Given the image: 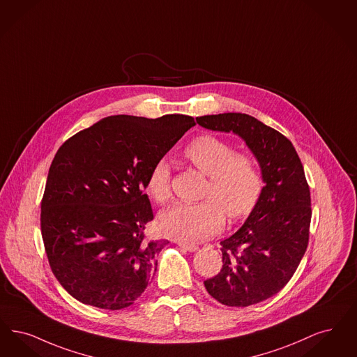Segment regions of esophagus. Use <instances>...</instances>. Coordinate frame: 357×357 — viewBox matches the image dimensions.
<instances>
[{
    "label": "esophagus",
    "instance_id": "34e87169",
    "mask_svg": "<svg viewBox=\"0 0 357 357\" xmlns=\"http://www.w3.org/2000/svg\"><path fill=\"white\" fill-rule=\"evenodd\" d=\"M178 245H181L182 248H185L187 251H197L199 248L197 244H191V243L178 242Z\"/></svg>",
    "mask_w": 357,
    "mask_h": 357
}]
</instances>
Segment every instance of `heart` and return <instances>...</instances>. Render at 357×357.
I'll list each match as a JSON object with an SVG mask.
<instances>
[{
    "instance_id": "b5f03b06",
    "label": "heart",
    "mask_w": 357,
    "mask_h": 357,
    "mask_svg": "<svg viewBox=\"0 0 357 357\" xmlns=\"http://www.w3.org/2000/svg\"><path fill=\"white\" fill-rule=\"evenodd\" d=\"M235 146L211 134H200L185 144L182 157L208 181L199 203H176L159 215L158 227L175 239L197 242L223 229L225 214L231 222L242 220L255 208L264 190L257 159L235 153ZM146 188L158 203L172 199L169 163L159 159L147 175Z\"/></svg>"
}]
</instances>
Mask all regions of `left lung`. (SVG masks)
I'll use <instances>...</instances> for the list:
<instances>
[{
	"instance_id": "1",
	"label": "left lung",
	"mask_w": 357,
	"mask_h": 357,
	"mask_svg": "<svg viewBox=\"0 0 357 357\" xmlns=\"http://www.w3.org/2000/svg\"><path fill=\"white\" fill-rule=\"evenodd\" d=\"M203 128L241 135L257 158L264 190L234 235L220 242L222 270L204 280L207 292L229 307H248L276 295L304 255L311 225V194L299 155L278 130L242 113L203 115Z\"/></svg>"
}]
</instances>
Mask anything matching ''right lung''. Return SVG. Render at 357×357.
<instances>
[{
    "label": "right lung",
    "mask_w": 357,
    "mask_h": 357,
    "mask_svg": "<svg viewBox=\"0 0 357 357\" xmlns=\"http://www.w3.org/2000/svg\"><path fill=\"white\" fill-rule=\"evenodd\" d=\"M192 126L190 115H113L58 149L41 232L50 268L74 299L116 311L142 295L167 243L144 235L154 214L143 188L153 165Z\"/></svg>",
    "instance_id": "1"
}]
</instances>
